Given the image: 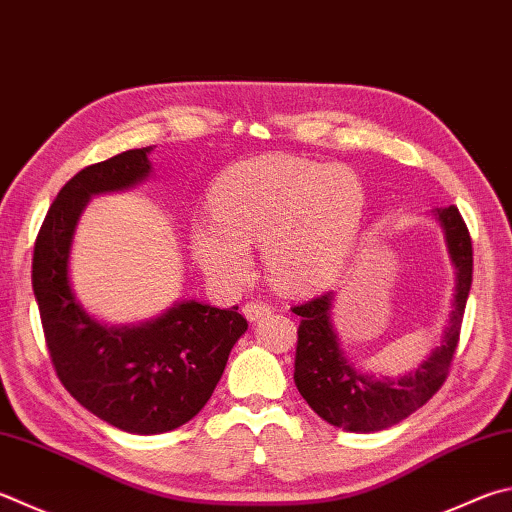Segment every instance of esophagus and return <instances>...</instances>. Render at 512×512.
<instances>
[{"label": "esophagus", "mask_w": 512, "mask_h": 512, "mask_svg": "<svg viewBox=\"0 0 512 512\" xmlns=\"http://www.w3.org/2000/svg\"><path fill=\"white\" fill-rule=\"evenodd\" d=\"M241 313L246 315V320L257 322L259 318H264V315L271 313V306L262 300H253V302H246L244 306H241Z\"/></svg>", "instance_id": "esophagus-1"}]
</instances>
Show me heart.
I'll return each instance as SVG.
<instances>
[{
  "mask_svg": "<svg viewBox=\"0 0 512 512\" xmlns=\"http://www.w3.org/2000/svg\"><path fill=\"white\" fill-rule=\"evenodd\" d=\"M210 215L215 224L192 228L203 273L239 282L250 268L248 246L262 244L268 277L282 291L306 293L345 268L365 215V188L349 167L262 156L212 185Z\"/></svg>",
  "mask_w": 512,
  "mask_h": 512,
  "instance_id": "heart-1",
  "label": "heart"
}]
</instances>
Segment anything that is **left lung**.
<instances>
[{"mask_svg": "<svg viewBox=\"0 0 512 512\" xmlns=\"http://www.w3.org/2000/svg\"><path fill=\"white\" fill-rule=\"evenodd\" d=\"M434 219L439 221L450 259L457 268V286L441 345L410 374L396 380L378 378L347 360L331 322V304L336 297L333 293L293 306V313L300 315L293 374L297 392L327 423L347 432L385 430L423 407L448 378L472 284V241L454 206L436 208Z\"/></svg>", "mask_w": 512, "mask_h": 512, "instance_id": "8db88e82", "label": "left lung"}]
</instances>
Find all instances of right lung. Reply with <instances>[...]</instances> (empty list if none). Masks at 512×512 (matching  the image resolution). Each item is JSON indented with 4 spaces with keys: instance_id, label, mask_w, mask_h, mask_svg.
<instances>
[{
    "instance_id": "1",
    "label": "right lung",
    "mask_w": 512,
    "mask_h": 512,
    "mask_svg": "<svg viewBox=\"0 0 512 512\" xmlns=\"http://www.w3.org/2000/svg\"><path fill=\"white\" fill-rule=\"evenodd\" d=\"M152 150H127L67 181L46 212L33 253V293L55 374L85 410L132 434L170 432L197 416L248 329L237 306L194 300L176 302L154 320L107 327L73 293L69 257L82 210L94 194L145 181Z\"/></svg>"
}]
</instances>
